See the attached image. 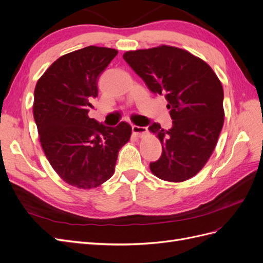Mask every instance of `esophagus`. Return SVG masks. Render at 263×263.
Wrapping results in <instances>:
<instances>
[{"label": "esophagus", "instance_id": "obj_1", "mask_svg": "<svg viewBox=\"0 0 263 263\" xmlns=\"http://www.w3.org/2000/svg\"><path fill=\"white\" fill-rule=\"evenodd\" d=\"M132 130H133V134L136 135L137 137H142L148 132V128H147V127H141V126L134 125L132 127Z\"/></svg>", "mask_w": 263, "mask_h": 263}]
</instances>
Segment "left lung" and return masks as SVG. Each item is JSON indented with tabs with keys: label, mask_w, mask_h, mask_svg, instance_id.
<instances>
[{
	"label": "left lung",
	"mask_w": 263,
	"mask_h": 263,
	"mask_svg": "<svg viewBox=\"0 0 263 263\" xmlns=\"http://www.w3.org/2000/svg\"><path fill=\"white\" fill-rule=\"evenodd\" d=\"M123 57L151 92L165 95L173 121L169 130L149 126L162 145L151 172L168 182L193 178L209 161L224 125L219 79L204 60L178 47L161 45Z\"/></svg>",
	"instance_id": "obj_1"
}]
</instances>
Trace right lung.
Listing matches in <instances>:
<instances>
[{
    "mask_svg": "<svg viewBox=\"0 0 263 263\" xmlns=\"http://www.w3.org/2000/svg\"><path fill=\"white\" fill-rule=\"evenodd\" d=\"M117 52L89 46L63 54L35 86L33 113L46 158L78 189L98 187L112 177L118 151L130 138L129 124L105 127L87 115L99 78Z\"/></svg>",
    "mask_w": 263,
    "mask_h": 263,
    "instance_id": "1",
    "label": "right lung"
}]
</instances>
